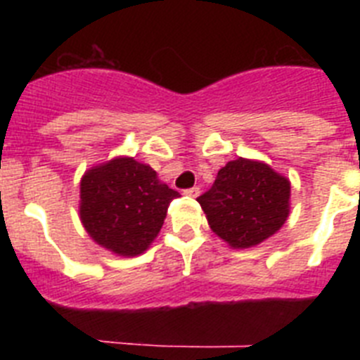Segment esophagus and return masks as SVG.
I'll use <instances>...</instances> for the list:
<instances>
[{"instance_id": "1", "label": "esophagus", "mask_w": 360, "mask_h": 360, "mask_svg": "<svg viewBox=\"0 0 360 360\" xmlns=\"http://www.w3.org/2000/svg\"><path fill=\"white\" fill-rule=\"evenodd\" d=\"M184 193H186L187 196H193V198H196V196L200 195V187H191V189H186L184 191Z\"/></svg>"}]
</instances>
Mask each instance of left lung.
Here are the masks:
<instances>
[{"label": "left lung", "mask_w": 360, "mask_h": 360, "mask_svg": "<svg viewBox=\"0 0 360 360\" xmlns=\"http://www.w3.org/2000/svg\"><path fill=\"white\" fill-rule=\"evenodd\" d=\"M198 203L216 236L232 249H250L287 221L290 180L265 162L240 157L218 171Z\"/></svg>", "instance_id": "8db88e82"}]
</instances>
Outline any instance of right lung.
<instances>
[{
    "instance_id": "add662e5",
    "label": "right lung",
    "mask_w": 360,
    "mask_h": 360,
    "mask_svg": "<svg viewBox=\"0 0 360 360\" xmlns=\"http://www.w3.org/2000/svg\"><path fill=\"white\" fill-rule=\"evenodd\" d=\"M178 193L133 157L97 164L81 178L79 218L91 240L117 256L146 252Z\"/></svg>"
}]
</instances>
